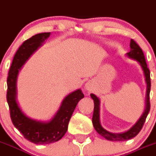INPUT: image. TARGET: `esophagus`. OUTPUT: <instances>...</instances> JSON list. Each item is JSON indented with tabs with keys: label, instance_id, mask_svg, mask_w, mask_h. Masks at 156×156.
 <instances>
[{
	"label": "esophagus",
	"instance_id": "1",
	"mask_svg": "<svg viewBox=\"0 0 156 156\" xmlns=\"http://www.w3.org/2000/svg\"><path fill=\"white\" fill-rule=\"evenodd\" d=\"M85 88L87 90V91H91V88H92V87H91V83L89 82V81H88V82L85 85Z\"/></svg>",
	"mask_w": 156,
	"mask_h": 156
}]
</instances>
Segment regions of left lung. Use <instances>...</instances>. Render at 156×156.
Masks as SVG:
<instances>
[{
    "instance_id": "8db88e82",
    "label": "left lung",
    "mask_w": 156,
    "mask_h": 156,
    "mask_svg": "<svg viewBox=\"0 0 156 156\" xmlns=\"http://www.w3.org/2000/svg\"><path fill=\"white\" fill-rule=\"evenodd\" d=\"M130 51L126 53V56L128 58L133 59V60L138 62L139 65L143 71L144 75L145 78V82H146V97H145V108L143 113L139 118V120L135 122V124L129 129L128 131L122 133H112L101 126L100 122V100L99 98L94 94H91V98L94 101V113L92 116V123L94 129L99 135L102 137L109 141H117V142H122V141L129 140L132 138L135 137L139 134L145 122L147 115H148L149 110H150V101H149V94H150L151 89V79H150V71L147 67L146 62H145V55L143 51L141 49L137 44L135 43L134 40H131L130 41Z\"/></svg>"
}]
</instances>
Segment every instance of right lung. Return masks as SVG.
<instances>
[{"label": "right lung", "instance_id": "obj_1", "mask_svg": "<svg viewBox=\"0 0 156 156\" xmlns=\"http://www.w3.org/2000/svg\"><path fill=\"white\" fill-rule=\"evenodd\" d=\"M50 34V32L35 34L20 46L13 58L7 80V101L13 124L25 139L37 145L53 143L63 137L68 130L70 119L77 104L84 98L81 89H77L68 94L64 98L54 117L47 122L37 121L28 117L19 106L17 101V80L19 71L29 58L41 47Z\"/></svg>", "mask_w": 156, "mask_h": 156}]
</instances>
